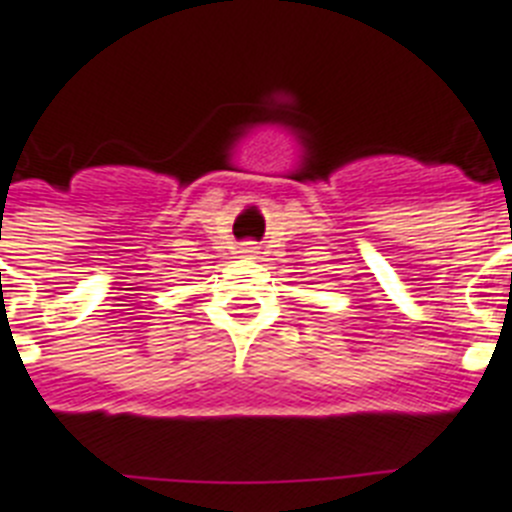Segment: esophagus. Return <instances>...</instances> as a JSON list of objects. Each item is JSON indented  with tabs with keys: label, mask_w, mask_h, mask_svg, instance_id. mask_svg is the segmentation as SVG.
Masks as SVG:
<instances>
[{
	"label": "esophagus",
	"mask_w": 512,
	"mask_h": 512,
	"mask_svg": "<svg viewBox=\"0 0 512 512\" xmlns=\"http://www.w3.org/2000/svg\"><path fill=\"white\" fill-rule=\"evenodd\" d=\"M239 252H242L244 257H255L257 252H260V247H257L255 242H244L242 247H239Z\"/></svg>",
	"instance_id": "1"
}]
</instances>
